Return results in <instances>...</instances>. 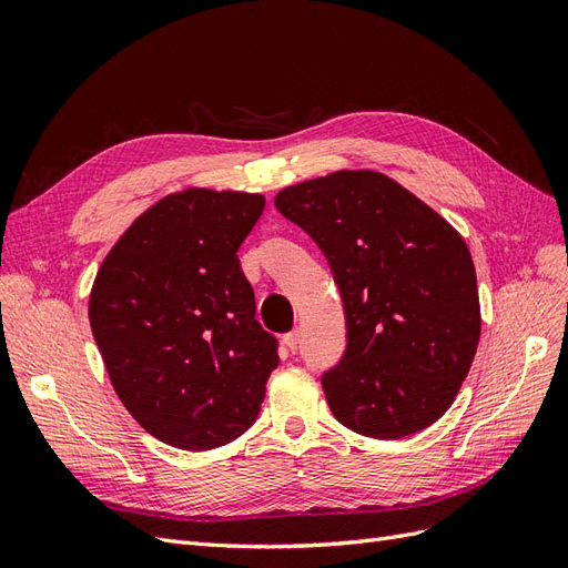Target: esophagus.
<instances>
[{
    "label": "esophagus",
    "mask_w": 568,
    "mask_h": 568,
    "mask_svg": "<svg viewBox=\"0 0 568 568\" xmlns=\"http://www.w3.org/2000/svg\"><path fill=\"white\" fill-rule=\"evenodd\" d=\"M298 341H301V334H298V332H288V334L284 336V346H286L291 353H296V351H298Z\"/></svg>",
    "instance_id": "esophagus-1"
}]
</instances>
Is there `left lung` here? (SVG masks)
<instances>
[{"label": "left lung", "instance_id": "obj_1", "mask_svg": "<svg viewBox=\"0 0 568 568\" xmlns=\"http://www.w3.org/2000/svg\"><path fill=\"white\" fill-rule=\"evenodd\" d=\"M274 205L324 251L346 307V353L322 376L334 417L379 440L438 422L480 336L476 270L462 234L376 170L291 184Z\"/></svg>", "mask_w": 568, "mask_h": 568}]
</instances>
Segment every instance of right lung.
<instances>
[{"label": "right lung", "instance_id": "right-lung-1", "mask_svg": "<svg viewBox=\"0 0 568 568\" xmlns=\"http://www.w3.org/2000/svg\"><path fill=\"white\" fill-rule=\"evenodd\" d=\"M263 209V194L186 186L149 205L97 270L90 326L111 386L173 448L248 432L280 365L236 257Z\"/></svg>", "mask_w": 568, "mask_h": 568}]
</instances>
